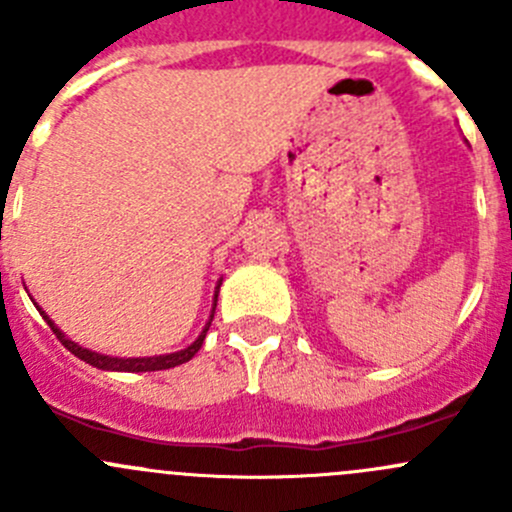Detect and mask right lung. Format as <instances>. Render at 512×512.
<instances>
[{
  "mask_svg": "<svg viewBox=\"0 0 512 512\" xmlns=\"http://www.w3.org/2000/svg\"><path fill=\"white\" fill-rule=\"evenodd\" d=\"M215 302H218V294H215ZM44 314V312H41ZM213 314H215V307H213ZM213 314H210V322H213ZM46 324L51 327V332L56 334V339H59L61 344H64L66 349H69L71 354L79 356L81 361H86V364L96 366V369H106V371H160V369H173V366L178 364H185V361L193 359L195 354H198V349L203 347L205 342V334H208L210 329V322L205 324L203 334H200L198 339H195L193 344H190L188 349H180V352L175 354H163V356H143V359H118V356H103V354H96V352H89V349L79 347L76 342H71V339H66L64 334L59 332V329L54 327V322H51L49 317L44 314Z\"/></svg>",
  "mask_w": 512,
  "mask_h": 512,
  "instance_id": "add662e5",
  "label": "right lung"
}]
</instances>
